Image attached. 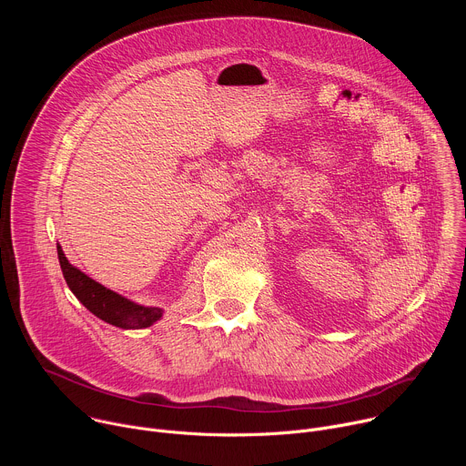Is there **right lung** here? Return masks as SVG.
<instances>
[{
  "label": "right lung",
  "mask_w": 466,
  "mask_h": 466,
  "mask_svg": "<svg viewBox=\"0 0 466 466\" xmlns=\"http://www.w3.org/2000/svg\"><path fill=\"white\" fill-rule=\"evenodd\" d=\"M56 252L66 284H68L72 293L81 300V304L101 320L125 329H138L151 326L162 317V308H149L132 302L86 277L64 256L60 245H56Z\"/></svg>",
  "instance_id": "add662e5"
}]
</instances>
